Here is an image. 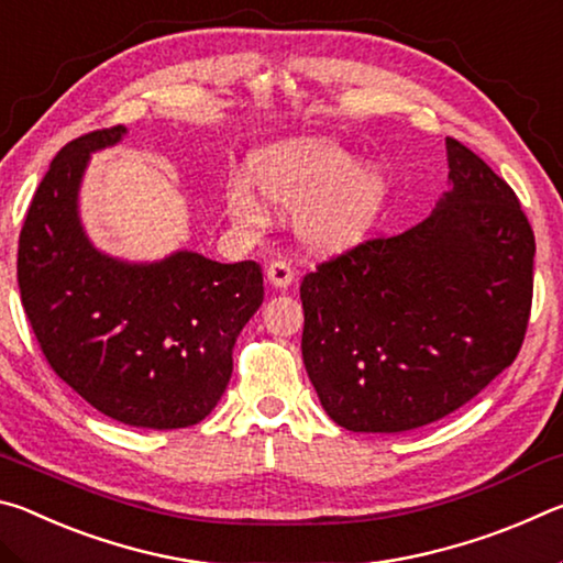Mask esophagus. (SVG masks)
Here are the masks:
<instances>
[{"label":"esophagus","mask_w":563,"mask_h":563,"mask_svg":"<svg viewBox=\"0 0 563 563\" xmlns=\"http://www.w3.org/2000/svg\"><path fill=\"white\" fill-rule=\"evenodd\" d=\"M265 275H268V283L273 285V288H290V285L295 283V271L290 268L288 261H273L268 265V271H265Z\"/></svg>","instance_id":"esophagus-1"}]
</instances>
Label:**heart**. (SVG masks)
Listing matches in <instances>:
<instances>
[{
	"label": "heart",
	"mask_w": 563,
	"mask_h": 563,
	"mask_svg": "<svg viewBox=\"0 0 563 563\" xmlns=\"http://www.w3.org/2000/svg\"><path fill=\"white\" fill-rule=\"evenodd\" d=\"M251 180L235 178L225 188V211L247 233L271 225V201L280 211H298V231L316 247H345L373 225L389 196V176L379 164H357V156L325 139H288L258 151ZM258 187L264 197L261 199Z\"/></svg>",
	"instance_id": "1"
}]
</instances>
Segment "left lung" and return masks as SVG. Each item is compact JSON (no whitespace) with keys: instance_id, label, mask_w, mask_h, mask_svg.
Returning <instances> with one entry per match:
<instances>
[{"instance_id":"8db88e82","label":"left lung","mask_w":563,"mask_h":563,"mask_svg":"<svg viewBox=\"0 0 563 563\" xmlns=\"http://www.w3.org/2000/svg\"><path fill=\"white\" fill-rule=\"evenodd\" d=\"M450 190L409 231L320 263L300 285L302 362L332 422L407 432L507 369L529 325L533 231L504 178L446 139Z\"/></svg>"}]
</instances>
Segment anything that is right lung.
I'll use <instances>...</instances> for the list:
<instances>
[{
	"instance_id": "obj_1",
	"label": "right lung",
	"mask_w": 563,
	"mask_h": 563,
	"mask_svg": "<svg viewBox=\"0 0 563 563\" xmlns=\"http://www.w3.org/2000/svg\"><path fill=\"white\" fill-rule=\"evenodd\" d=\"M126 126L91 131L54 156L19 235L16 280L46 362L117 422L178 430L211 415L233 345L263 302L258 263L176 251L156 263L101 253L79 216L91 154Z\"/></svg>"
}]
</instances>
